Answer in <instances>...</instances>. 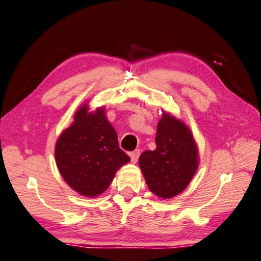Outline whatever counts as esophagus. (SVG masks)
Listing matches in <instances>:
<instances>
[{
    "mask_svg": "<svg viewBox=\"0 0 261 261\" xmlns=\"http://www.w3.org/2000/svg\"><path fill=\"white\" fill-rule=\"evenodd\" d=\"M139 154H140V151L139 150H135L129 153L130 158H131V161L132 163H137V160L139 158Z\"/></svg>",
    "mask_w": 261,
    "mask_h": 261,
    "instance_id": "1",
    "label": "esophagus"
}]
</instances>
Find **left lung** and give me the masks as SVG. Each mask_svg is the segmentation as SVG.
<instances>
[{
  "mask_svg": "<svg viewBox=\"0 0 261 261\" xmlns=\"http://www.w3.org/2000/svg\"><path fill=\"white\" fill-rule=\"evenodd\" d=\"M154 151L139 156L148 189L161 198L180 194L189 185L197 169V148L182 122L164 113L158 123Z\"/></svg>",
  "mask_w": 261,
  "mask_h": 261,
  "instance_id": "left-lung-1",
  "label": "left lung"
}]
</instances>
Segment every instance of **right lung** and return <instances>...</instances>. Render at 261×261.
Masks as SVG:
<instances>
[{
  "label": "right lung",
  "mask_w": 261,
  "mask_h": 261,
  "mask_svg": "<svg viewBox=\"0 0 261 261\" xmlns=\"http://www.w3.org/2000/svg\"><path fill=\"white\" fill-rule=\"evenodd\" d=\"M56 160L66 182L81 195L94 197L109 187L116 171L130 158L119 148L105 109L88 113L84 105L58 139Z\"/></svg>",
  "instance_id": "add662e5"
}]
</instances>
